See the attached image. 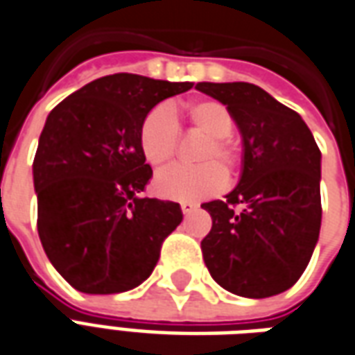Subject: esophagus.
Wrapping results in <instances>:
<instances>
[{
    "label": "esophagus",
    "instance_id": "obj_1",
    "mask_svg": "<svg viewBox=\"0 0 355 355\" xmlns=\"http://www.w3.org/2000/svg\"><path fill=\"white\" fill-rule=\"evenodd\" d=\"M196 206L195 204H191V202H181V211L185 214V216H189L191 211H195Z\"/></svg>",
    "mask_w": 355,
    "mask_h": 355
}]
</instances>
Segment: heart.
<instances>
[{
    "mask_svg": "<svg viewBox=\"0 0 355 355\" xmlns=\"http://www.w3.org/2000/svg\"><path fill=\"white\" fill-rule=\"evenodd\" d=\"M178 126H189L208 136L196 162L200 166H172L157 175L155 191L162 198L196 202L217 195L227 185L223 168L231 174L240 164V147L231 138V111L216 100H196L172 110L157 107L147 113L139 128V147L155 170L168 166L178 149ZM221 164L220 167L218 164Z\"/></svg>",
    "mask_w": 355,
    "mask_h": 355,
    "instance_id": "b5f03b06",
    "label": "heart"
}]
</instances>
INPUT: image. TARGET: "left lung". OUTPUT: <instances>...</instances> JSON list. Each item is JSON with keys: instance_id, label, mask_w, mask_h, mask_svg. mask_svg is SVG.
<instances>
[{"instance_id": "8db88e82", "label": "left lung", "mask_w": 355, "mask_h": 355, "mask_svg": "<svg viewBox=\"0 0 355 355\" xmlns=\"http://www.w3.org/2000/svg\"><path fill=\"white\" fill-rule=\"evenodd\" d=\"M227 105L242 136V174L225 200L202 208L211 231L204 263L219 286L265 299L301 278L322 225V153L299 113L252 83H198Z\"/></svg>"}]
</instances>
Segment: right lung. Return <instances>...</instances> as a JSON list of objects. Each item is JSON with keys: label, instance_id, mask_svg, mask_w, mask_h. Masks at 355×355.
Segmentation results:
<instances>
[{"label": "right lung", "instance_id": "obj_1", "mask_svg": "<svg viewBox=\"0 0 355 355\" xmlns=\"http://www.w3.org/2000/svg\"><path fill=\"white\" fill-rule=\"evenodd\" d=\"M189 89L193 83L105 75L49 113L33 159L37 232L49 261L77 291L138 287L181 223L178 202L139 196L153 175L139 128L157 103Z\"/></svg>", "mask_w": 355, "mask_h": 355}]
</instances>
